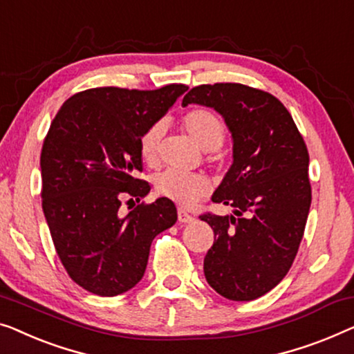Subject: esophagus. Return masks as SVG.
<instances>
[{
    "mask_svg": "<svg viewBox=\"0 0 354 354\" xmlns=\"http://www.w3.org/2000/svg\"><path fill=\"white\" fill-rule=\"evenodd\" d=\"M177 215H178V222H180V223H192L194 220L193 215H189L188 212L183 211V209H178Z\"/></svg>",
    "mask_w": 354,
    "mask_h": 354,
    "instance_id": "1",
    "label": "esophagus"
}]
</instances>
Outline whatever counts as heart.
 Listing matches in <instances>:
<instances>
[{"label":"heart","mask_w":354,"mask_h":354,"mask_svg":"<svg viewBox=\"0 0 354 354\" xmlns=\"http://www.w3.org/2000/svg\"><path fill=\"white\" fill-rule=\"evenodd\" d=\"M182 127L199 150L214 151L222 147L225 139V124L214 111L207 109H196L188 111L182 118ZM165 132L161 122L153 124L140 139V155L148 166L158 162V150ZM156 193L169 201L182 207H192L199 199L207 196L211 192V183L206 177L198 174H180L176 171H165L155 180Z\"/></svg>","instance_id":"heart-1"}]
</instances>
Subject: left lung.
Here are the masks:
<instances>
[{
  "mask_svg": "<svg viewBox=\"0 0 354 354\" xmlns=\"http://www.w3.org/2000/svg\"><path fill=\"white\" fill-rule=\"evenodd\" d=\"M222 115L233 165L212 194L232 215L204 214L214 244L204 257L209 286L249 301L276 288L294 262L311 206L308 150L288 109L268 92L238 83L196 86L182 106Z\"/></svg>",
  "mask_w": 354,
  "mask_h": 354,
  "instance_id": "left-lung-1",
  "label": "left lung"
}]
</instances>
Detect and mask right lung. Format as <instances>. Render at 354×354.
I'll list each match as a JSON object with an SVG mask.
<instances>
[{
    "mask_svg": "<svg viewBox=\"0 0 354 354\" xmlns=\"http://www.w3.org/2000/svg\"><path fill=\"white\" fill-rule=\"evenodd\" d=\"M188 88H94L60 106L41 151L43 212L59 259L76 284L100 297L124 294L145 273L151 241L177 222L158 198L121 215L124 198L150 193L140 139Z\"/></svg>",
    "mask_w": 354,
    "mask_h": 354,
    "instance_id": "add662e5",
    "label": "right lung"
}]
</instances>
